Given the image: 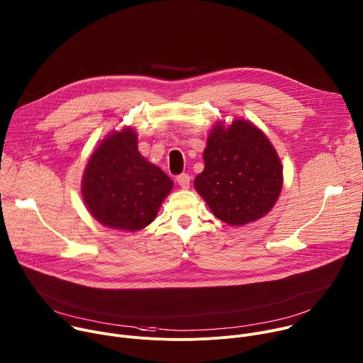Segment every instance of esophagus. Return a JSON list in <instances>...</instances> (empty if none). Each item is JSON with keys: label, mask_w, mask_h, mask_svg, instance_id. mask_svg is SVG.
Masks as SVG:
<instances>
[{"label": "esophagus", "mask_w": 363, "mask_h": 363, "mask_svg": "<svg viewBox=\"0 0 363 363\" xmlns=\"http://www.w3.org/2000/svg\"><path fill=\"white\" fill-rule=\"evenodd\" d=\"M177 181H178V184H179V186H181V188L186 189V188H189L191 177H189L188 174H179V175L177 177Z\"/></svg>", "instance_id": "34e87169"}]
</instances>
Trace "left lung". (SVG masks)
<instances>
[{"label":"left lung","mask_w":363,"mask_h":363,"mask_svg":"<svg viewBox=\"0 0 363 363\" xmlns=\"http://www.w3.org/2000/svg\"><path fill=\"white\" fill-rule=\"evenodd\" d=\"M203 171L194 185L213 214L230 225H244L266 216L283 185L277 153L251 122L217 125L203 150Z\"/></svg>","instance_id":"8db88e82"}]
</instances>
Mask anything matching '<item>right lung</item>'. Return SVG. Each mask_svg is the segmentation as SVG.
<instances>
[{"label": "right lung", "instance_id": "right-lung-1", "mask_svg": "<svg viewBox=\"0 0 363 363\" xmlns=\"http://www.w3.org/2000/svg\"><path fill=\"white\" fill-rule=\"evenodd\" d=\"M172 179L138 150L132 129L115 132L90 157L83 175V198L103 225L138 231L157 217Z\"/></svg>", "mask_w": 363, "mask_h": 363}]
</instances>
